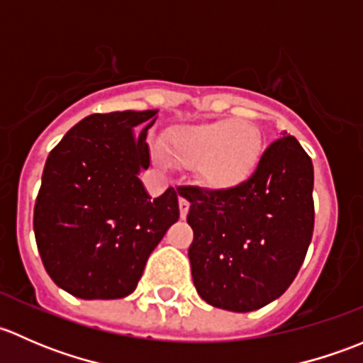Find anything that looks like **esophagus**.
<instances>
[{"instance_id": "esophagus-1", "label": "esophagus", "mask_w": 363, "mask_h": 363, "mask_svg": "<svg viewBox=\"0 0 363 363\" xmlns=\"http://www.w3.org/2000/svg\"><path fill=\"white\" fill-rule=\"evenodd\" d=\"M179 211H181V218H186L189 211V202L186 199H179Z\"/></svg>"}]
</instances>
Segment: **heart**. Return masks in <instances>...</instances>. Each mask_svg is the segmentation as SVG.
I'll use <instances>...</instances> for the list:
<instances>
[{
    "label": "heart",
    "mask_w": 363,
    "mask_h": 363,
    "mask_svg": "<svg viewBox=\"0 0 363 363\" xmlns=\"http://www.w3.org/2000/svg\"><path fill=\"white\" fill-rule=\"evenodd\" d=\"M167 147L181 163H196V174L205 186L230 189L251 177L262 152V138L247 121L219 119L177 131Z\"/></svg>",
    "instance_id": "heart-1"
}]
</instances>
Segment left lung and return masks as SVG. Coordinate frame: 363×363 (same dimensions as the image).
Segmentation results:
<instances>
[{
    "label": "left lung",
    "instance_id": "1",
    "mask_svg": "<svg viewBox=\"0 0 363 363\" xmlns=\"http://www.w3.org/2000/svg\"><path fill=\"white\" fill-rule=\"evenodd\" d=\"M313 161L295 137L265 149L247 181L230 189L184 186L188 256L207 303L250 313L279 298L302 267L314 228Z\"/></svg>",
    "mask_w": 363,
    "mask_h": 363
}]
</instances>
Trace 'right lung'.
<instances>
[{"instance_id": "right-lung-1", "label": "right lung", "mask_w": 363, "mask_h": 363, "mask_svg": "<svg viewBox=\"0 0 363 363\" xmlns=\"http://www.w3.org/2000/svg\"><path fill=\"white\" fill-rule=\"evenodd\" d=\"M158 111L93 113L50 151L33 228L50 279L84 300L128 296L179 219L174 188L152 200L138 174Z\"/></svg>"}]
</instances>
